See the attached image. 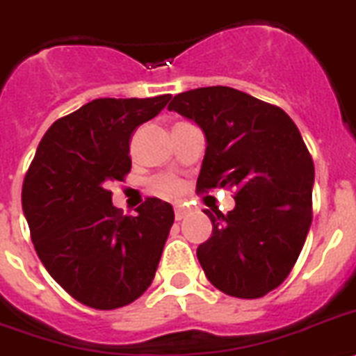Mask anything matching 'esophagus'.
Segmentation results:
<instances>
[{"instance_id": "esophagus-1", "label": "esophagus", "mask_w": 356, "mask_h": 356, "mask_svg": "<svg viewBox=\"0 0 356 356\" xmlns=\"http://www.w3.org/2000/svg\"><path fill=\"white\" fill-rule=\"evenodd\" d=\"M188 210L184 206H175V220H183L186 217Z\"/></svg>"}]
</instances>
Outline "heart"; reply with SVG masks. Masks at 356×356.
<instances>
[{
  "mask_svg": "<svg viewBox=\"0 0 356 356\" xmlns=\"http://www.w3.org/2000/svg\"><path fill=\"white\" fill-rule=\"evenodd\" d=\"M155 190L161 193V195L166 197H177L183 193V183L179 181L177 177L173 175H163L155 181Z\"/></svg>",
  "mask_w": 356,
  "mask_h": 356,
  "instance_id": "heart-1",
  "label": "heart"
}]
</instances>
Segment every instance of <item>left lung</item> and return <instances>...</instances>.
I'll list each match as a JSON object with an SVG mask.
<instances>
[{"mask_svg": "<svg viewBox=\"0 0 356 356\" xmlns=\"http://www.w3.org/2000/svg\"><path fill=\"white\" fill-rule=\"evenodd\" d=\"M168 110L204 134L197 192L237 190L226 215L204 210L213 226L197 248L206 277L229 297H264L284 282L312 226L315 166L297 124L279 106L229 86L177 94Z\"/></svg>", "mask_w": 356, "mask_h": 356, "instance_id": "1", "label": "left lung"}]
</instances>
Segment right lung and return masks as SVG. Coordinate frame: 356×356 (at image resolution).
<instances>
[{"label":"right lung","instance_id":"add662e5","mask_svg":"<svg viewBox=\"0 0 356 356\" xmlns=\"http://www.w3.org/2000/svg\"><path fill=\"white\" fill-rule=\"evenodd\" d=\"M170 97L83 104L47 130L26 172L21 202L38 257L85 306H127L154 280L173 224L172 204L148 197L136 217L121 215L106 184L130 172L134 130Z\"/></svg>","mask_w":356,"mask_h":356}]
</instances>
